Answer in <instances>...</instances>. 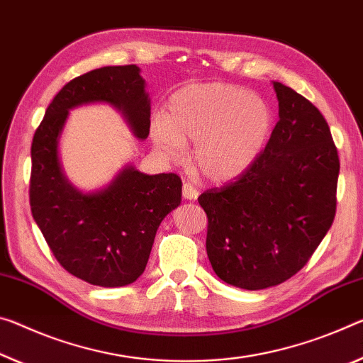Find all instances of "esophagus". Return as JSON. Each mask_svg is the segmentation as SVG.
Returning <instances> with one entry per match:
<instances>
[{"label":"esophagus","mask_w":363,"mask_h":363,"mask_svg":"<svg viewBox=\"0 0 363 363\" xmlns=\"http://www.w3.org/2000/svg\"><path fill=\"white\" fill-rule=\"evenodd\" d=\"M182 197L186 200H197L199 199V191L192 186L191 182H184Z\"/></svg>","instance_id":"esophagus-1"}]
</instances>
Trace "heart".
I'll return each instance as SVG.
<instances>
[{"instance_id":"1","label":"heart","mask_w":363,"mask_h":363,"mask_svg":"<svg viewBox=\"0 0 363 363\" xmlns=\"http://www.w3.org/2000/svg\"><path fill=\"white\" fill-rule=\"evenodd\" d=\"M273 128L268 103L233 84H195L171 96L168 116L152 123V137L166 157L181 160L195 142L192 164L206 179L224 182L260 157Z\"/></svg>"}]
</instances>
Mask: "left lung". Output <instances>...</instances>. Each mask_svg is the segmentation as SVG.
<instances>
[{
    "label": "left lung",
    "instance_id": "left-lung-1",
    "mask_svg": "<svg viewBox=\"0 0 363 363\" xmlns=\"http://www.w3.org/2000/svg\"><path fill=\"white\" fill-rule=\"evenodd\" d=\"M279 121L254 164L199 197L206 254L224 283L258 291L301 272L336 215L339 157L318 108L273 82Z\"/></svg>",
    "mask_w": 363,
    "mask_h": 363
}]
</instances>
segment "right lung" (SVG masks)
<instances>
[{
  "instance_id": "add662e5",
  "label": "right lung",
  "mask_w": 363,
  "mask_h": 363,
  "mask_svg": "<svg viewBox=\"0 0 363 363\" xmlns=\"http://www.w3.org/2000/svg\"><path fill=\"white\" fill-rule=\"evenodd\" d=\"M109 103L137 139L150 132V99L135 65L94 69L72 79L50 103L32 140L30 210L62 268L94 286L121 287L147 267L161 221L181 205L174 172L143 174L125 166L100 191L84 194L67 181L60 137L69 109Z\"/></svg>"
}]
</instances>
